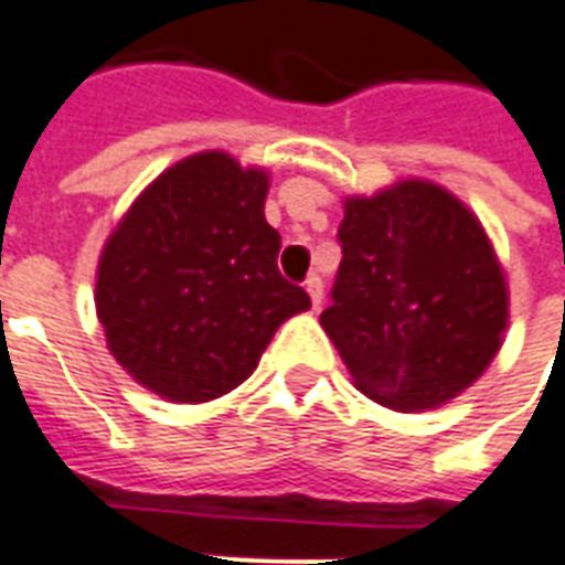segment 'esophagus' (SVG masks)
Wrapping results in <instances>:
<instances>
[{"mask_svg": "<svg viewBox=\"0 0 565 565\" xmlns=\"http://www.w3.org/2000/svg\"><path fill=\"white\" fill-rule=\"evenodd\" d=\"M306 290L308 296H311V306H315V311L320 308V302H323V281H320L318 275H311L306 281Z\"/></svg>", "mask_w": 565, "mask_h": 565, "instance_id": "esophagus-1", "label": "esophagus"}]
</instances>
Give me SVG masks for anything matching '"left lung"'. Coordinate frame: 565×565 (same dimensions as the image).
<instances>
[{
    "instance_id": "left-lung-1",
    "label": "left lung",
    "mask_w": 565,
    "mask_h": 565,
    "mask_svg": "<svg viewBox=\"0 0 565 565\" xmlns=\"http://www.w3.org/2000/svg\"><path fill=\"white\" fill-rule=\"evenodd\" d=\"M339 242L320 327L356 391L424 412L472 387L509 327L505 271L472 211L445 186L405 178L344 199Z\"/></svg>"
}]
</instances>
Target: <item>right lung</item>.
<instances>
[{
  "label": "right lung",
  "mask_w": 565,
  "mask_h": 565,
  "mask_svg": "<svg viewBox=\"0 0 565 565\" xmlns=\"http://www.w3.org/2000/svg\"><path fill=\"white\" fill-rule=\"evenodd\" d=\"M266 193V169L202 150L157 174L105 242L96 315L108 351L169 403L235 391L284 320L311 308L278 271Z\"/></svg>",
  "instance_id": "1"
}]
</instances>
